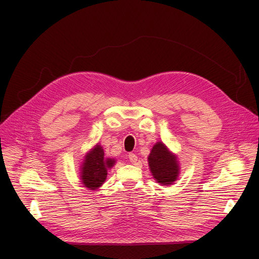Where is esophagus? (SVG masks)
<instances>
[{
	"label": "esophagus",
	"mask_w": 259,
	"mask_h": 259,
	"mask_svg": "<svg viewBox=\"0 0 259 259\" xmlns=\"http://www.w3.org/2000/svg\"><path fill=\"white\" fill-rule=\"evenodd\" d=\"M128 160L132 162V163H136L137 162V155L135 153H130L128 154Z\"/></svg>",
	"instance_id": "esophagus-1"
}]
</instances>
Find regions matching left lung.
Returning a JSON list of instances; mask_svg holds the SVG:
<instances>
[{
  "instance_id": "8db88e82",
  "label": "left lung",
  "mask_w": 259,
  "mask_h": 259,
  "mask_svg": "<svg viewBox=\"0 0 259 259\" xmlns=\"http://www.w3.org/2000/svg\"><path fill=\"white\" fill-rule=\"evenodd\" d=\"M148 163L153 178L159 184L168 186L177 180L179 175L177 156L171 153L162 142L153 146L148 156Z\"/></svg>"
}]
</instances>
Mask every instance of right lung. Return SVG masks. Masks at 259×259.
Returning <instances> with one entry per match:
<instances>
[{
	"mask_svg": "<svg viewBox=\"0 0 259 259\" xmlns=\"http://www.w3.org/2000/svg\"><path fill=\"white\" fill-rule=\"evenodd\" d=\"M114 164L115 160L106 158L103 147L97 144L84 156L80 169L82 185L90 190L98 189L105 183L108 169Z\"/></svg>",
	"mask_w": 259,
	"mask_h": 259,
	"instance_id": "1",
	"label": "right lung"
}]
</instances>
